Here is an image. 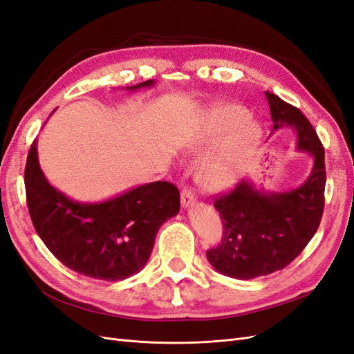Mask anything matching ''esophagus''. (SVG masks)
Instances as JSON below:
<instances>
[{
    "label": "esophagus",
    "instance_id": "esophagus-1",
    "mask_svg": "<svg viewBox=\"0 0 354 354\" xmlns=\"http://www.w3.org/2000/svg\"><path fill=\"white\" fill-rule=\"evenodd\" d=\"M195 195L192 194V190H189V189H183L181 190V205H183L185 208H187V207H190V205H194L195 203Z\"/></svg>",
    "mask_w": 354,
    "mask_h": 354
}]
</instances>
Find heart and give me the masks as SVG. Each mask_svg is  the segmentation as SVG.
Returning <instances> with one entry per match:
<instances>
[{"mask_svg": "<svg viewBox=\"0 0 354 354\" xmlns=\"http://www.w3.org/2000/svg\"><path fill=\"white\" fill-rule=\"evenodd\" d=\"M202 165V176L214 189H227L239 180L246 155L259 136V127L250 120L246 109L236 104H216L208 109L196 140L203 149L218 142Z\"/></svg>", "mask_w": 354, "mask_h": 354, "instance_id": "heart-1", "label": "heart"}]
</instances>
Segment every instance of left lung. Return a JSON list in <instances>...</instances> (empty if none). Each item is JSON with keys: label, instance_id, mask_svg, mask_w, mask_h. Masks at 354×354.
Returning a JSON list of instances; mask_svg holds the SVG:
<instances>
[{"label": "left lung", "instance_id": "obj_1", "mask_svg": "<svg viewBox=\"0 0 354 354\" xmlns=\"http://www.w3.org/2000/svg\"><path fill=\"white\" fill-rule=\"evenodd\" d=\"M273 130L291 127L297 149L313 158L304 183L286 192L257 189L251 180L216 198L223 223V241L207 251L209 264L234 279H254L283 269L315 236L325 205V149L312 124L292 104L266 91Z\"/></svg>", "mask_w": 354, "mask_h": 354}]
</instances>
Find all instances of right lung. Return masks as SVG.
Wrapping results in <instances>:
<instances>
[{"label":"right lung","mask_w":354,"mask_h":354,"mask_svg":"<svg viewBox=\"0 0 354 354\" xmlns=\"http://www.w3.org/2000/svg\"><path fill=\"white\" fill-rule=\"evenodd\" d=\"M153 80L127 90L152 87ZM26 202L38 236L56 259L80 274L124 281L140 272L162 224L178 214L180 192L153 181L112 199L85 203L53 187L38 162L37 142L25 168Z\"/></svg>","instance_id":"1"}]
</instances>
